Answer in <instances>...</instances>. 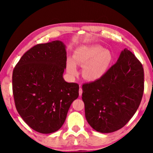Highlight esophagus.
Here are the masks:
<instances>
[{
    "mask_svg": "<svg viewBox=\"0 0 153 153\" xmlns=\"http://www.w3.org/2000/svg\"><path fill=\"white\" fill-rule=\"evenodd\" d=\"M82 88H81V86H80L79 89V96H82Z\"/></svg>",
    "mask_w": 153,
    "mask_h": 153,
    "instance_id": "1",
    "label": "esophagus"
}]
</instances>
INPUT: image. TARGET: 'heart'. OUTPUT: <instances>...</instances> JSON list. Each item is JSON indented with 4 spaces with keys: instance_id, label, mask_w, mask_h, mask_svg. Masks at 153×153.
Instances as JSON below:
<instances>
[{
    "instance_id": "1",
    "label": "heart",
    "mask_w": 153,
    "mask_h": 153,
    "mask_svg": "<svg viewBox=\"0 0 153 153\" xmlns=\"http://www.w3.org/2000/svg\"><path fill=\"white\" fill-rule=\"evenodd\" d=\"M112 60L111 53L99 46L81 47L77 49L74 56V61L69 59L67 71L72 77L77 74L76 65L84 66L83 76L87 79L96 80L107 72Z\"/></svg>"
}]
</instances>
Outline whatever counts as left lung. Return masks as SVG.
Listing matches in <instances>:
<instances>
[{
	"label": "left lung",
	"mask_w": 153,
	"mask_h": 153,
	"mask_svg": "<svg viewBox=\"0 0 153 153\" xmlns=\"http://www.w3.org/2000/svg\"><path fill=\"white\" fill-rule=\"evenodd\" d=\"M144 87L142 65L125 48L104 76L82 85L88 123L101 133L122 128L138 109Z\"/></svg>",
	"instance_id": "1"
}]
</instances>
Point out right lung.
<instances>
[{"instance_id":"obj_1","label":"right lung","mask_w":153,"mask_h":153,"mask_svg":"<svg viewBox=\"0 0 153 153\" xmlns=\"http://www.w3.org/2000/svg\"><path fill=\"white\" fill-rule=\"evenodd\" d=\"M65 46L59 40L38 44L22 56L13 71L15 105L33 130L51 134L63 126L71 103L79 96V85L63 77Z\"/></svg>"}]
</instances>
